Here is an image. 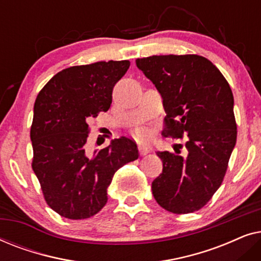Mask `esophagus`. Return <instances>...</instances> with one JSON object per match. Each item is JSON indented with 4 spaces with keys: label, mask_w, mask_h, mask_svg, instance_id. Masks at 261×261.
<instances>
[{
    "label": "esophagus",
    "mask_w": 261,
    "mask_h": 261,
    "mask_svg": "<svg viewBox=\"0 0 261 261\" xmlns=\"http://www.w3.org/2000/svg\"><path fill=\"white\" fill-rule=\"evenodd\" d=\"M138 149H139V153H140V155H146L147 153H149V151H151V148H149L148 146L142 145V144H139Z\"/></svg>",
    "instance_id": "34e87169"
}]
</instances>
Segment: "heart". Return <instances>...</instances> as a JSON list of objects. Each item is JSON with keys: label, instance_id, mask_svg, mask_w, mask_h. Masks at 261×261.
Returning a JSON list of instances; mask_svg holds the SVG:
<instances>
[{"label": "heart", "instance_id": "heart-1", "mask_svg": "<svg viewBox=\"0 0 261 261\" xmlns=\"http://www.w3.org/2000/svg\"><path fill=\"white\" fill-rule=\"evenodd\" d=\"M134 133L139 139H146L148 137V129L145 127H137L135 128Z\"/></svg>", "mask_w": 261, "mask_h": 261}]
</instances>
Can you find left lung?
<instances>
[{"label": "left lung", "instance_id": "left-lung-1", "mask_svg": "<svg viewBox=\"0 0 261 261\" xmlns=\"http://www.w3.org/2000/svg\"><path fill=\"white\" fill-rule=\"evenodd\" d=\"M135 63L163 97L164 137H188L187 156L156 152L163 172L152 181V194L167 212L194 213L220 188L237 144L233 92L202 56H152Z\"/></svg>", "mask_w": 261, "mask_h": 261}]
</instances>
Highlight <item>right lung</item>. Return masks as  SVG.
Segmentation results:
<instances>
[{"instance_id":"add662e5","label":"right lung","mask_w":261,"mask_h":261,"mask_svg":"<svg viewBox=\"0 0 261 261\" xmlns=\"http://www.w3.org/2000/svg\"><path fill=\"white\" fill-rule=\"evenodd\" d=\"M129 60L71 66L55 74L34 103L32 167L49 208L70 220L97 214L108 201L114 173L138 159L137 144L114 139L108 147L87 152L89 121L107 112L113 89Z\"/></svg>"}]
</instances>
